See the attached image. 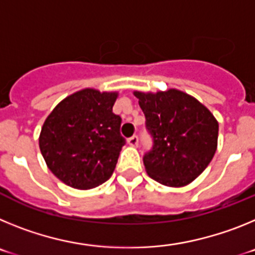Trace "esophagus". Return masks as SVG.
Returning a JSON list of instances; mask_svg holds the SVG:
<instances>
[{"instance_id":"34e87169","label":"esophagus","mask_w":255,"mask_h":255,"mask_svg":"<svg viewBox=\"0 0 255 255\" xmlns=\"http://www.w3.org/2000/svg\"><path fill=\"white\" fill-rule=\"evenodd\" d=\"M128 143L131 145V147H138V144H139V138L136 136V135H132L131 138L128 139Z\"/></svg>"}]
</instances>
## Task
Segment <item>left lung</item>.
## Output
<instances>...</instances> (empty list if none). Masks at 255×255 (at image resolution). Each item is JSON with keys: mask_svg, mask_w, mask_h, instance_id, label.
<instances>
[{"mask_svg": "<svg viewBox=\"0 0 255 255\" xmlns=\"http://www.w3.org/2000/svg\"><path fill=\"white\" fill-rule=\"evenodd\" d=\"M153 147L143 157L147 173L162 185L181 188L203 172L217 149L218 123L194 97L177 89L134 92Z\"/></svg>", "mask_w": 255, "mask_h": 255, "instance_id": "obj_1", "label": "left lung"}]
</instances>
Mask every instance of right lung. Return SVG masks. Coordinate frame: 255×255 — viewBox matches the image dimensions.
<instances>
[{
  "instance_id": "obj_1",
  "label": "right lung",
  "mask_w": 255,
  "mask_h": 255,
  "mask_svg": "<svg viewBox=\"0 0 255 255\" xmlns=\"http://www.w3.org/2000/svg\"><path fill=\"white\" fill-rule=\"evenodd\" d=\"M117 96L87 88L61 101L44 121L40 153L66 185L87 190L111 177L125 144L121 117L112 112Z\"/></svg>"
}]
</instances>
